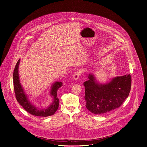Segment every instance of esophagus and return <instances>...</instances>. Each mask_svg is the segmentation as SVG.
<instances>
[{
	"mask_svg": "<svg viewBox=\"0 0 147 147\" xmlns=\"http://www.w3.org/2000/svg\"><path fill=\"white\" fill-rule=\"evenodd\" d=\"M80 74H81L80 72H79V71H76L73 75V79L74 80H75V81L78 80V79H79V76H80Z\"/></svg>",
	"mask_w": 147,
	"mask_h": 147,
	"instance_id": "34e87169",
	"label": "esophagus"
}]
</instances>
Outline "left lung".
<instances>
[{
	"instance_id": "left-lung-1",
	"label": "left lung",
	"mask_w": 147,
	"mask_h": 147,
	"mask_svg": "<svg viewBox=\"0 0 147 147\" xmlns=\"http://www.w3.org/2000/svg\"><path fill=\"white\" fill-rule=\"evenodd\" d=\"M84 82L86 107L92 113L101 115L119 107L129 96L131 76L126 74L116 76L106 83H100L96 76L90 73Z\"/></svg>"
}]
</instances>
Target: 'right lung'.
<instances>
[{"instance_id": "obj_1", "label": "right lung", "mask_w": 147, "mask_h": 147, "mask_svg": "<svg viewBox=\"0 0 147 147\" xmlns=\"http://www.w3.org/2000/svg\"><path fill=\"white\" fill-rule=\"evenodd\" d=\"M20 63V59H19L17 62L13 73L14 89L17 101L26 111L33 115L40 117H47L54 115L57 111L59 106V99L57 96V90L62 86L63 83L57 81L53 83L49 92L50 96L52 98V102L49 106L45 108L37 107L30 100L28 95L25 92L20 82L18 73Z\"/></svg>"}]
</instances>
